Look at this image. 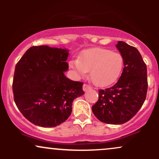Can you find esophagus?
<instances>
[{
	"label": "esophagus",
	"instance_id": "34e87169",
	"mask_svg": "<svg viewBox=\"0 0 159 159\" xmlns=\"http://www.w3.org/2000/svg\"><path fill=\"white\" fill-rule=\"evenodd\" d=\"M91 89V87L90 85H88L87 84H84L83 85V90L84 91H87L88 90H90Z\"/></svg>",
	"mask_w": 159,
	"mask_h": 159
}]
</instances>
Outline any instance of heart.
I'll use <instances>...</instances> for the list:
<instances>
[{
	"mask_svg": "<svg viewBox=\"0 0 159 159\" xmlns=\"http://www.w3.org/2000/svg\"><path fill=\"white\" fill-rule=\"evenodd\" d=\"M69 67L79 77H84L88 71L93 81L99 87L114 83L122 73L124 59L121 54L106 48H93L83 51L78 59H72Z\"/></svg>",
	"mask_w": 159,
	"mask_h": 159,
	"instance_id": "b5f03b06",
	"label": "heart"
}]
</instances>
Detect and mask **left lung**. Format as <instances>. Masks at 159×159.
Returning <instances> with one entry per match:
<instances>
[{
	"instance_id": "obj_1",
	"label": "left lung",
	"mask_w": 159,
	"mask_h": 159,
	"mask_svg": "<svg viewBox=\"0 0 159 159\" xmlns=\"http://www.w3.org/2000/svg\"><path fill=\"white\" fill-rule=\"evenodd\" d=\"M116 46L123 57V71L115 84L98 90L92 111L102 123L119 125L130 120L142 107L148 82L147 65L138 49L123 41Z\"/></svg>"
}]
</instances>
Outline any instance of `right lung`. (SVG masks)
<instances>
[{"label": "right lung", "mask_w": 159, "mask_h": 159, "mask_svg": "<svg viewBox=\"0 0 159 159\" xmlns=\"http://www.w3.org/2000/svg\"><path fill=\"white\" fill-rule=\"evenodd\" d=\"M67 49L47 45L30 48L16 66L14 101L27 120L42 127H55L69 118L72 102L84 93L83 82L65 76Z\"/></svg>", "instance_id": "obj_1"}]
</instances>
